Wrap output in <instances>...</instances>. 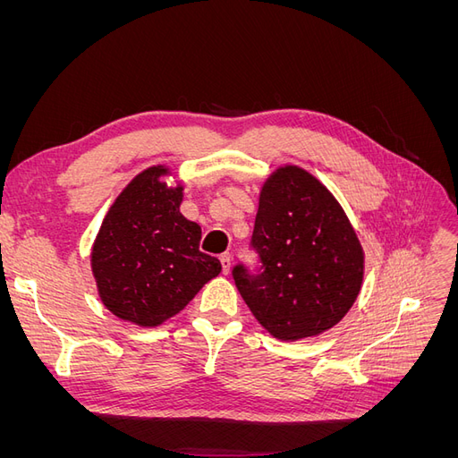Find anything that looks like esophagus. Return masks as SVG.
Masks as SVG:
<instances>
[{
    "label": "esophagus",
    "mask_w": 458,
    "mask_h": 458,
    "mask_svg": "<svg viewBox=\"0 0 458 458\" xmlns=\"http://www.w3.org/2000/svg\"><path fill=\"white\" fill-rule=\"evenodd\" d=\"M221 267H224V273L227 275L229 271H231V261H233V256L229 254V252H225V254H221Z\"/></svg>",
    "instance_id": "1"
}]
</instances>
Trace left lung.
<instances>
[{
    "label": "left lung",
    "instance_id": "1",
    "mask_svg": "<svg viewBox=\"0 0 458 458\" xmlns=\"http://www.w3.org/2000/svg\"><path fill=\"white\" fill-rule=\"evenodd\" d=\"M252 248L263 271L234 266V284L279 340L338 325L361 290L365 252L355 229L335 195L298 165H283L263 183Z\"/></svg>",
    "mask_w": 458,
    "mask_h": 458
}]
</instances>
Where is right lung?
Returning a JSON list of instances; mask_svg holds the SVG:
<instances>
[{
	"instance_id": "obj_1",
	"label": "right lung",
	"mask_w": 458,
	"mask_h": 458,
	"mask_svg": "<svg viewBox=\"0 0 458 458\" xmlns=\"http://www.w3.org/2000/svg\"><path fill=\"white\" fill-rule=\"evenodd\" d=\"M165 165L137 174L108 208L91 248V271L108 311L137 327H158L177 315L219 275L217 258L199 250L200 225L179 204Z\"/></svg>"
}]
</instances>
